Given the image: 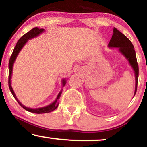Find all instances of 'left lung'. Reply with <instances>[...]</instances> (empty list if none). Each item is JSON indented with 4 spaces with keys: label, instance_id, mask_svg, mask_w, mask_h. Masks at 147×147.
<instances>
[{
    "label": "left lung",
    "instance_id": "8db88e82",
    "mask_svg": "<svg viewBox=\"0 0 147 147\" xmlns=\"http://www.w3.org/2000/svg\"><path fill=\"white\" fill-rule=\"evenodd\" d=\"M108 47L118 48L119 52L128 60L130 66L133 68L134 74H135L136 80L135 92H134V96L136 93V90H137L139 69L134 45H132L131 42L123 33L120 32L116 28L114 27V29H113L112 37L111 38L110 41H109V43L108 44Z\"/></svg>",
    "mask_w": 147,
    "mask_h": 147
}]
</instances>
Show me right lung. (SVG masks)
<instances>
[{"mask_svg":"<svg viewBox=\"0 0 147 147\" xmlns=\"http://www.w3.org/2000/svg\"><path fill=\"white\" fill-rule=\"evenodd\" d=\"M45 31V30L44 29H40V28H38V27H35L31 29V31H29L28 33H26L24 35H22V36L20 38V40H19L16 43V45L15 48H14L13 53H12L11 57H10L9 61V87L10 91H11L12 95H13L14 98H15V99L17 100V102H18L19 104H20L21 107H22L23 108L26 109V110L28 111V112L35 113V114H45V113H49L55 110V109L58 107V105H59V102H58V100H59L60 96H61L62 90L59 92V93L58 94L55 100L53 102H52V103H51L50 105L45 106V107H40V108H35V109L30 108V107H26V106L23 105V104L21 103V102L19 101V100L17 98L15 93H14L13 88L11 87V79L12 76V70H13V66L14 64V62H15L16 59L18 55L19 54L20 51L22 50L23 47L26 45V43H27L28 40H31V39H33L34 38H36V37H38V35L42 34V33ZM66 79H62L63 87L66 85Z\"/></svg>","mask_w":147,"mask_h":147,"instance_id":"add662e5","label":"right lung"}]
</instances>
